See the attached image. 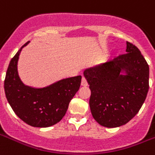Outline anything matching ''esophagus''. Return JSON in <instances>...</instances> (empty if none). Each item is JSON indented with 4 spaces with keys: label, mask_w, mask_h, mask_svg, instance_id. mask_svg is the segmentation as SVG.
Segmentation results:
<instances>
[{
    "label": "esophagus",
    "mask_w": 155,
    "mask_h": 155,
    "mask_svg": "<svg viewBox=\"0 0 155 155\" xmlns=\"http://www.w3.org/2000/svg\"><path fill=\"white\" fill-rule=\"evenodd\" d=\"M81 85H82V86H87L88 85V83H87L86 79L83 77L82 79H81Z\"/></svg>",
    "instance_id": "1"
}]
</instances>
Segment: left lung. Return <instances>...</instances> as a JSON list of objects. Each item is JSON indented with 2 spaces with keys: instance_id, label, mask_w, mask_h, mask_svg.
<instances>
[{
  "instance_id": "8db88e82",
  "label": "left lung",
  "mask_w": 155,
  "mask_h": 155,
  "mask_svg": "<svg viewBox=\"0 0 155 155\" xmlns=\"http://www.w3.org/2000/svg\"><path fill=\"white\" fill-rule=\"evenodd\" d=\"M126 54L86 68L93 117L105 127L126 124L137 114L149 89V66L141 52L127 42Z\"/></svg>"
}]
</instances>
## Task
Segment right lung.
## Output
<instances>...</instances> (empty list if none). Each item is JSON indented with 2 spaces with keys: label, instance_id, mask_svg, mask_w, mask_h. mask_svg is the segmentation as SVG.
<instances>
[{
  "label": "right lung",
  "instance_id": "right-lung-1",
  "mask_svg": "<svg viewBox=\"0 0 155 155\" xmlns=\"http://www.w3.org/2000/svg\"><path fill=\"white\" fill-rule=\"evenodd\" d=\"M28 41L11 59L5 80L8 102L16 116L27 124L48 127L59 122L66 114L69 104L80 88L81 76L58 80L42 88L25 85L18 73L20 52Z\"/></svg>",
  "mask_w": 155,
  "mask_h": 155
}]
</instances>
